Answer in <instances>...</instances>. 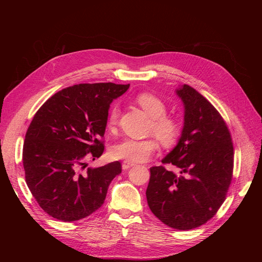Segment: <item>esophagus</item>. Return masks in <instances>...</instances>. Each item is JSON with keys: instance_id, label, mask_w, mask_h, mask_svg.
I'll use <instances>...</instances> for the list:
<instances>
[{"instance_id": "34e87169", "label": "esophagus", "mask_w": 262, "mask_h": 262, "mask_svg": "<svg viewBox=\"0 0 262 262\" xmlns=\"http://www.w3.org/2000/svg\"><path fill=\"white\" fill-rule=\"evenodd\" d=\"M136 164L132 163V162H129V161H124L122 162V168L123 169H129L130 167H132V166H134Z\"/></svg>"}]
</instances>
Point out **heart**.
Returning a JSON list of instances; mask_svg holds the SVG:
<instances>
[{
    "label": "heart",
    "mask_w": 262,
    "mask_h": 262,
    "mask_svg": "<svg viewBox=\"0 0 262 262\" xmlns=\"http://www.w3.org/2000/svg\"><path fill=\"white\" fill-rule=\"evenodd\" d=\"M137 104L152 118L148 126V134H153L164 146H171L177 142L181 128L176 118L167 116V106L165 102L150 93H142L136 97ZM119 116L118 106H113L107 118L108 128H114ZM157 149V142L154 138L145 140L124 139L112 148V155L120 160L132 163L144 162Z\"/></svg>",
    "instance_id": "b5f03b06"
}]
</instances>
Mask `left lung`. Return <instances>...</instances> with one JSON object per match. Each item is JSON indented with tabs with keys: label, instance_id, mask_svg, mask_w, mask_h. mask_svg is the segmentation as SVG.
Returning a JSON list of instances; mask_svg holds the SVG:
<instances>
[{
	"label": "left lung",
	"instance_id": "left-lung-1",
	"mask_svg": "<svg viewBox=\"0 0 262 262\" xmlns=\"http://www.w3.org/2000/svg\"><path fill=\"white\" fill-rule=\"evenodd\" d=\"M185 105V125L176 147L150 167L147 204L164 224L187 231L207 223L226 199L233 178L231 132L211 102L189 85L177 90Z\"/></svg>",
	"mask_w": 262,
	"mask_h": 262
}]
</instances>
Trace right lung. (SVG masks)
<instances>
[{
    "label": "right lung",
    "mask_w": 262,
    "mask_h": 262,
    "mask_svg": "<svg viewBox=\"0 0 262 262\" xmlns=\"http://www.w3.org/2000/svg\"><path fill=\"white\" fill-rule=\"evenodd\" d=\"M130 84H77L55 93L31 120L23 147L26 184L50 216L73 222L97 211L120 162L86 168L104 153L109 105Z\"/></svg>",
    "instance_id": "1"
}]
</instances>
